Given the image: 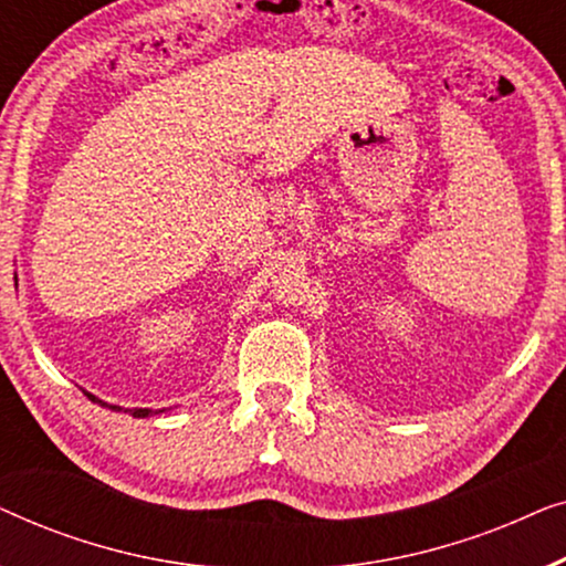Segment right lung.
I'll use <instances>...</instances> for the list:
<instances>
[{
	"mask_svg": "<svg viewBox=\"0 0 566 566\" xmlns=\"http://www.w3.org/2000/svg\"><path fill=\"white\" fill-rule=\"evenodd\" d=\"M84 394H87V397H90L92 401H97V405H103V407H107V409H120V407H115V405H107V401H103V399H97L95 394H90V391H84ZM130 412H134V417H149L151 409H130Z\"/></svg>",
	"mask_w": 566,
	"mask_h": 566,
	"instance_id": "1",
	"label": "right lung"
}]
</instances>
